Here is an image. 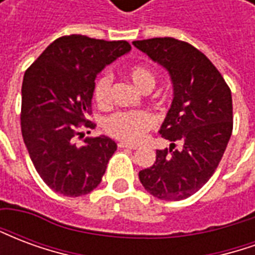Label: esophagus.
I'll use <instances>...</instances> for the list:
<instances>
[{
  "label": "esophagus",
  "instance_id": "esophagus-1",
  "mask_svg": "<svg viewBox=\"0 0 255 255\" xmlns=\"http://www.w3.org/2000/svg\"><path fill=\"white\" fill-rule=\"evenodd\" d=\"M119 147H120V149H129V150L138 149V146H133V144H129V143H124V142H120V143H119Z\"/></svg>",
  "mask_w": 255,
  "mask_h": 255
}]
</instances>
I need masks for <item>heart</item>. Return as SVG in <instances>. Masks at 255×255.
<instances>
[{
  "label": "heart",
  "instance_id": "1",
  "mask_svg": "<svg viewBox=\"0 0 255 255\" xmlns=\"http://www.w3.org/2000/svg\"><path fill=\"white\" fill-rule=\"evenodd\" d=\"M128 76L133 84L147 93L154 87L155 78L150 69L142 65H136L128 69ZM112 76L109 73H102L97 78L93 87V98L100 108H106L111 104ZM155 126L154 116L146 111H124L116 112L106 119L105 129L111 136L120 139L127 143H139L146 136L150 129Z\"/></svg>",
  "mask_w": 255,
  "mask_h": 255
}]
</instances>
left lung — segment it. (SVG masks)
I'll return each instance as SVG.
<instances>
[{
	"label": "left lung",
	"mask_w": 255,
	"mask_h": 255,
	"mask_svg": "<svg viewBox=\"0 0 255 255\" xmlns=\"http://www.w3.org/2000/svg\"><path fill=\"white\" fill-rule=\"evenodd\" d=\"M133 46L168 69L171 109L160 128L171 147L139 172L147 192L164 201L191 197L212 177L232 133V97L219 69L201 50L175 38L133 41Z\"/></svg>",
	"instance_id": "obj_1"
}]
</instances>
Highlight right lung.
<instances>
[{
  "instance_id": "1",
  "label": "right lung",
  "mask_w": 255,
  "mask_h": 255,
  "mask_svg": "<svg viewBox=\"0 0 255 255\" xmlns=\"http://www.w3.org/2000/svg\"><path fill=\"white\" fill-rule=\"evenodd\" d=\"M131 50L127 41L65 35L52 42L25 71L21 86V135L43 182L65 197L98 187L117 144L108 136L84 139L94 129L91 98L97 73ZM90 133V131H89Z\"/></svg>"
}]
</instances>
